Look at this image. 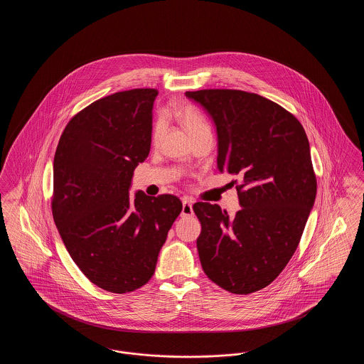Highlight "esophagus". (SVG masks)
Wrapping results in <instances>:
<instances>
[{
  "label": "esophagus",
  "mask_w": 364,
  "mask_h": 364,
  "mask_svg": "<svg viewBox=\"0 0 364 364\" xmlns=\"http://www.w3.org/2000/svg\"><path fill=\"white\" fill-rule=\"evenodd\" d=\"M193 210H192V203L187 198L183 199V210H181V217H192Z\"/></svg>",
  "instance_id": "obj_1"
}]
</instances>
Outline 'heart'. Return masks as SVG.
<instances>
[{
	"mask_svg": "<svg viewBox=\"0 0 364 364\" xmlns=\"http://www.w3.org/2000/svg\"><path fill=\"white\" fill-rule=\"evenodd\" d=\"M169 114L173 116L174 119L187 129V132L190 134L192 139L205 134H211V128L206 122L205 116L193 105L178 102L173 105V107L166 113V116ZM164 127H165V122L162 119H159L153 129V140H156L161 136Z\"/></svg>",
	"mask_w": 364,
	"mask_h": 364,
	"instance_id": "obj_1",
	"label": "heart"
}]
</instances>
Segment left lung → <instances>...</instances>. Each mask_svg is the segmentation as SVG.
<instances>
[{
	"mask_svg": "<svg viewBox=\"0 0 364 364\" xmlns=\"http://www.w3.org/2000/svg\"><path fill=\"white\" fill-rule=\"evenodd\" d=\"M186 95L215 124L218 171L240 180L242 208L235 217L218 205H193L202 225L196 245L203 272L228 292H257L292 258L314 206L309 139L292 113L258 94L199 90Z\"/></svg>",
	"mask_w": 364,
	"mask_h": 364,
	"instance_id": "left-lung-1",
	"label": "left lung"
}]
</instances>
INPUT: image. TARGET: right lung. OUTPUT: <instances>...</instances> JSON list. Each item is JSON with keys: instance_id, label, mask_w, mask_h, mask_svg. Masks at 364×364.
Here are the masks:
<instances>
[{"instance_id": "obj_1", "label": "right lung", "mask_w": 364, "mask_h": 364, "mask_svg": "<svg viewBox=\"0 0 364 364\" xmlns=\"http://www.w3.org/2000/svg\"><path fill=\"white\" fill-rule=\"evenodd\" d=\"M154 88L116 92L67 124L53 164V218L70 258L113 294L138 289L156 272L161 247L181 213L174 195H129L151 144Z\"/></svg>"}]
</instances>
